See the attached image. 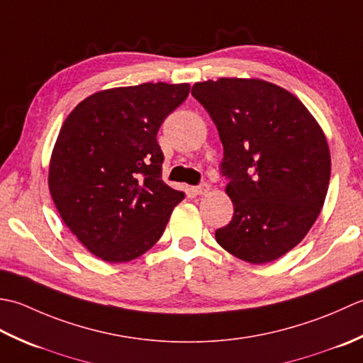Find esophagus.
Masks as SVG:
<instances>
[{
    "mask_svg": "<svg viewBox=\"0 0 363 363\" xmlns=\"http://www.w3.org/2000/svg\"><path fill=\"white\" fill-rule=\"evenodd\" d=\"M208 191H210V184L206 183V182H202L201 184H197V186L194 188V192H196V194H199V196H203Z\"/></svg>",
    "mask_w": 363,
    "mask_h": 363,
    "instance_id": "obj_1",
    "label": "esophagus"
}]
</instances>
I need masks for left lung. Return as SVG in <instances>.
I'll list each match as a JSON object with an SVG mask.
<instances>
[{
	"mask_svg": "<svg viewBox=\"0 0 363 363\" xmlns=\"http://www.w3.org/2000/svg\"><path fill=\"white\" fill-rule=\"evenodd\" d=\"M191 94L224 147L219 167L235 211L216 241L244 262L277 260L323 208L330 179L324 133L293 94L262 79H208Z\"/></svg>",
	"mask_w": 363,
	"mask_h": 363,
	"instance_id": "8db88e82",
	"label": "left lung"
}]
</instances>
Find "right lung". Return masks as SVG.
I'll list each match as a JSON object with an SVG mask.
<instances>
[{
    "mask_svg": "<svg viewBox=\"0 0 363 363\" xmlns=\"http://www.w3.org/2000/svg\"><path fill=\"white\" fill-rule=\"evenodd\" d=\"M189 84L144 83L91 95L65 119L48 184L62 220L89 252L135 260L157 242L184 194L162 182L157 140Z\"/></svg>",
    "mask_w": 363,
    "mask_h": 363,
    "instance_id": "add662e5",
    "label": "right lung"
}]
</instances>
